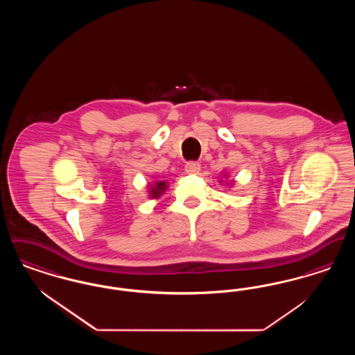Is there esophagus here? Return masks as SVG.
<instances>
[{
    "label": "esophagus",
    "mask_w": 355,
    "mask_h": 355,
    "mask_svg": "<svg viewBox=\"0 0 355 355\" xmlns=\"http://www.w3.org/2000/svg\"><path fill=\"white\" fill-rule=\"evenodd\" d=\"M200 170H201L200 162L190 161V162H187L185 165V171L187 174H197Z\"/></svg>",
    "instance_id": "esophagus-1"
}]
</instances>
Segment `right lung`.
I'll use <instances>...</instances> for the list:
<instances>
[{
  "mask_svg": "<svg viewBox=\"0 0 355 355\" xmlns=\"http://www.w3.org/2000/svg\"><path fill=\"white\" fill-rule=\"evenodd\" d=\"M168 189V182L166 181H154L152 185H149V197L152 200H158L164 191Z\"/></svg>",
  "mask_w": 355,
  "mask_h": 355,
  "instance_id": "1",
  "label": "right lung"
}]
</instances>
